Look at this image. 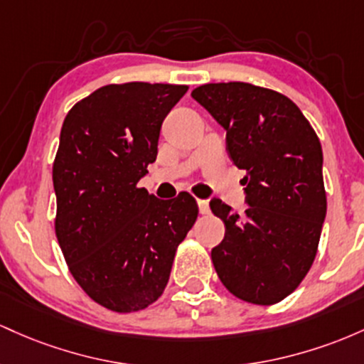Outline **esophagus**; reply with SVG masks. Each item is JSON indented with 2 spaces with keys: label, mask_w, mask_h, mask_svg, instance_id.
I'll return each instance as SVG.
<instances>
[{
  "label": "esophagus",
  "mask_w": 364,
  "mask_h": 364,
  "mask_svg": "<svg viewBox=\"0 0 364 364\" xmlns=\"http://www.w3.org/2000/svg\"><path fill=\"white\" fill-rule=\"evenodd\" d=\"M198 206H199V213L206 215L210 213V203L206 199H198Z\"/></svg>",
  "instance_id": "obj_1"
}]
</instances>
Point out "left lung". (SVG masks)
<instances>
[{
  "label": "left lung",
  "mask_w": 364,
  "mask_h": 364,
  "mask_svg": "<svg viewBox=\"0 0 364 364\" xmlns=\"http://www.w3.org/2000/svg\"><path fill=\"white\" fill-rule=\"evenodd\" d=\"M191 96L227 132L228 158L246 170V211L213 198L225 237L211 249L215 270L252 304L285 299L311 268L326 215L323 151L284 94L246 82L204 84Z\"/></svg>",
  "instance_id": "left-lung-1"
}]
</instances>
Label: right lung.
Masks as SVG:
<instances>
[{"instance_id":"1","label":"right lung","mask_w":364,"mask_h":364,"mask_svg":"<svg viewBox=\"0 0 364 364\" xmlns=\"http://www.w3.org/2000/svg\"><path fill=\"white\" fill-rule=\"evenodd\" d=\"M187 89L105 85L65 117L53 165L56 237L77 284L112 311H139L161 296L198 218L189 193L158 199L137 187L156 160L163 120Z\"/></svg>"}]
</instances>
